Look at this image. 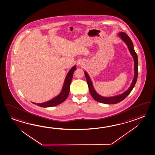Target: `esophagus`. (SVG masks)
I'll return each mask as SVG.
<instances>
[{
	"label": "esophagus",
	"instance_id": "34e87169",
	"mask_svg": "<svg viewBox=\"0 0 155 155\" xmlns=\"http://www.w3.org/2000/svg\"><path fill=\"white\" fill-rule=\"evenodd\" d=\"M79 64H80V63H78V64H79Z\"/></svg>",
	"mask_w": 155,
	"mask_h": 155
}]
</instances>
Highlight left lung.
Listing matches in <instances>:
<instances>
[{"label":"left lung","mask_w":155,"mask_h":155,"mask_svg":"<svg viewBox=\"0 0 155 155\" xmlns=\"http://www.w3.org/2000/svg\"><path fill=\"white\" fill-rule=\"evenodd\" d=\"M118 36L119 37H120L121 40H123L124 42L127 45L129 51L131 55H132L134 59V76L133 81H132V83L131 84L130 86L129 87V88L121 94H118V95H117L115 96H112V97H103V96L100 95L98 94H97V92L95 91L93 84H92V82L91 81L90 76L87 72L85 71V77L86 78L89 91H90L92 97H93L94 99L97 102L104 103V104H117V103L121 102L123 100H124L125 98L128 96V94L130 93L132 90L133 89L134 87L135 86V84L137 82V79L138 58H137V54L134 48L133 42L131 40L130 37L128 36L127 34H125L124 32H119L118 34Z\"/></svg>","instance_id":"1"}]
</instances>
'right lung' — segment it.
Listing matches in <instances>:
<instances>
[{
	"instance_id": "1",
	"label": "right lung",
	"mask_w": 155,
	"mask_h": 155,
	"mask_svg": "<svg viewBox=\"0 0 155 155\" xmlns=\"http://www.w3.org/2000/svg\"><path fill=\"white\" fill-rule=\"evenodd\" d=\"M76 69V65H74L69 71V72L67 74L65 80H64V84H63L61 92L57 96H56L52 100L46 102H44V103H34V102H32V103H34L35 104H37L38 106L45 107V108L55 106L61 103H63L67 99V98L69 94L70 84H71L72 78H73V74Z\"/></svg>"
}]
</instances>
